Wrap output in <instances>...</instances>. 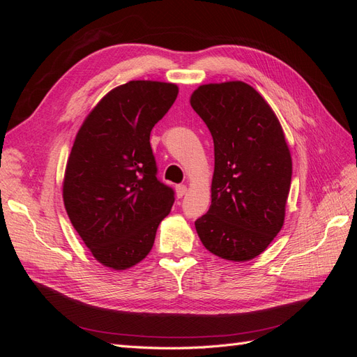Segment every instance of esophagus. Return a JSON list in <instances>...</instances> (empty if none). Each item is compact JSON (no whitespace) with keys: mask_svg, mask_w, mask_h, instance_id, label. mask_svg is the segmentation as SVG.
Instances as JSON below:
<instances>
[{"mask_svg":"<svg viewBox=\"0 0 357 357\" xmlns=\"http://www.w3.org/2000/svg\"><path fill=\"white\" fill-rule=\"evenodd\" d=\"M186 192H188V188L185 186V185H177L176 186V193H177V197L178 198H183L186 195Z\"/></svg>","mask_w":357,"mask_h":357,"instance_id":"esophagus-1","label":"esophagus"}]
</instances>
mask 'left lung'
I'll list each match as a JSON object with an SVG mask.
<instances>
[{
    "instance_id": "left-lung-1",
    "label": "left lung",
    "mask_w": 357,
    "mask_h": 357,
    "mask_svg": "<svg viewBox=\"0 0 357 357\" xmlns=\"http://www.w3.org/2000/svg\"><path fill=\"white\" fill-rule=\"evenodd\" d=\"M190 105L214 143L211 205L197 219V232L213 255L250 261L284 223L291 158L282 125L244 82L202 84Z\"/></svg>"
}]
</instances>
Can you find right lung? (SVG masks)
I'll return each mask as SVG.
<instances>
[{
  "label": "right lung",
  "instance_id": "obj_1",
  "mask_svg": "<svg viewBox=\"0 0 357 357\" xmlns=\"http://www.w3.org/2000/svg\"><path fill=\"white\" fill-rule=\"evenodd\" d=\"M172 83L132 80L96 104L75 135L63 177L68 218L96 261L131 268L152 250L174 190L158 180L150 132L174 104Z\"/></svg>",
  "mask_w": 357,
  "mask_h": 357
}]
</instances>
